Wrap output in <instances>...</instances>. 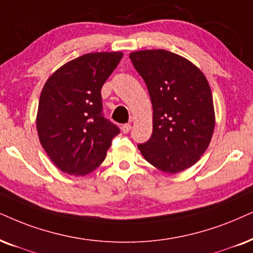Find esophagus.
<instances>
[{"label":"esophagus","mask_w":253,"mask_h":253,"mask_svg":"<svg viewBox=\"0 0 253 253\" xmlns=\"http://www.w3.org/2000/svg\"><path fill=\"white\" fill-rule=\"evenodd\" d=\"M130 128H132V126H130L129 124H125V125H123V126H121V130H123L125 134L128 133L129 130H130Z\"/></svg>","instance_id":"34e87169"}]
</instances>
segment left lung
Returning a JSON list of instances; mask_svg holds the SVG:
<instances>
[{
	"label": "left lung",
	"instance_id": "left-lung-1",
	"mask_svg": "<svg viewBox=\"0 0 253 253\" xmlns=\"http://www.w3.org/2000/svg\"><path fill=\"white\" fill-rule=\"evenodd\" d=\"M145 81L153 105V133L137 145L143 158L160 170L176 174L204 154L215 128L211 89L203 72L167 50L129 53Z\"/></svg>",
	"mask_w": 253,
	"mask_h": 253
}]
</instances>
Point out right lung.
<instances>
[{
    "label": "right lung",
    "instance_id": "right-lung-1",
    "mask_svg": "<svg viewBox=\"0 0 253 253\" xmlns=\"http://www.w3.org/2000/svg\"><path fill=\"white\" fill-rule=\"evenodd\" d=\"M123 52L86 53L52 73L41 92L36 126L41 145L63 172L84 176L106 158L120 133L103 114L101 87Z\"/></svg>",
    "mask_w": 253,
    "mask_h": 253
}]
</instances>
